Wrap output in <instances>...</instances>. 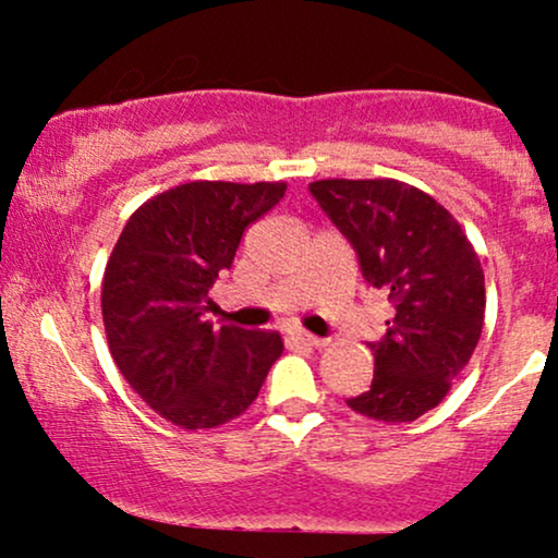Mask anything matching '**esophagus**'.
Wrapping results in <instances>:
<instances>
[{"label": "esophagus", "mask_w": 558, "mask_h": 558, "mask_svg": "<svg viewBox=\"0 0 558 558\" xmlns=\"http://www.w3.org/2000/svg\"><path fill=\"white\" fill-rule=\"evenodd\" d=\"M291 338L301 345H312V349H319V345H325V338H317V336H312V332H304V330L291 332Z\"/></svg>", "instance_id": "esophagus-1"}]
</instances>
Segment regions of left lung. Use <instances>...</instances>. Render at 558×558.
<instances>
[{"label":"left lung","mask_w":558,"mask_h":558,"mask_svg":"<svg viewBox=\"0 0 558 558\" xmlns=\"http://www.w3.org/2000/svg\"><path fill=\"white\" fill-rule=\"evenodd\" d=\"M310 191L354 246L364 280L393 304L388 332L367 343L373 386L345 403L377 422H414L446 399L483 332L475 248L446 207L393 178H330Z\"/></svg>","instance_id":"left-lung-1"}]
</instances>
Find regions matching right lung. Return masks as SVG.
<instances>
[{
  "instance_id": "obj_1",
  "label": "right lung",
  "mask_w": 558,
  "mask_h": 558,
  "mask_svg": "<svg viewBox=\"0 0 558 558\" xmlns=\"http://www.w3.org/2000/svg\"><path fill=\"white\" fill-rule=\"evenodd\" d=\"M283 194V181L175 185L141 204L114 243L101 283L107 343L131 388L172 425L239 417L283 354L280 332L204 319L243 230Z\"/></svg>"
}]
</instances>
